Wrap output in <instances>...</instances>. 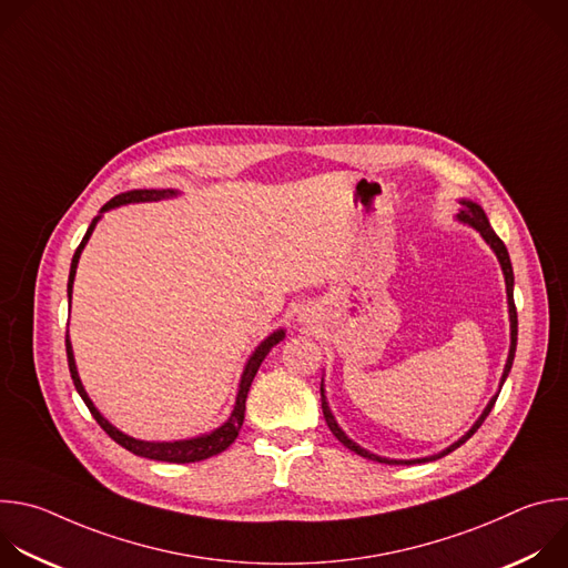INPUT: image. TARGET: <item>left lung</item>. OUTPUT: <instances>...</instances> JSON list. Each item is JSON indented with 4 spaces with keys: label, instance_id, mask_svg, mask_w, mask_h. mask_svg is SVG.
I'll use <instances>...</instances> for the list:
<instances>
[{
    "label": "left lung",
    "instance_id": "obj_1",
    "mask_svg": "<svg viewBox=\"0 0 568 568\" xmlns=\"http://www.w3.org/2000/svg\"><path fill=\"white\" fill-rule=\"evenodd\" d=\"M460 206H463V209L458 211L456 220H458V222H463V224H467V226H471V229H476V231L483 235V240L488 242L490 250L497 254V261H499L501 272H504V278H506L508 314H510V351H508L506 368H504V375H501V382H499V390L490 397L488 407L483 409V414H480V416H478V420L469 427V432H465V436H460V438H458L456 443H452L447 449H443V452H438V454H432V456H425V458H384V456H377V454H373V452H368V449L359 447L355 440H351V438L346 436V432L337 425V420H335V416H333V412H331V407H328L326 388H323V379H321V409H323V418H326V423H328L331 432L335 434V438H337L344 447H348L351 452H355V454H359V456H364V458H371V460H377V463H386V465H414V463H429V460H436V458L447 456L449 452H454L456 447H460L467 438H471V436H474V432L483 425V420L488 418V414L493 412L495 402H497V397H499V393H501V386H504V382H506V377H508V373H510V368H513V359H515V351H517V307H515V296H513V290H515L513 263H510V256H508V250H506V245H504V240L493 231L490 220H488V215H485V211H483L476 202H471V200H460Z\"/></svg>",
    "mask_w": 568,
    "mask_h": 568
}]
</instances>
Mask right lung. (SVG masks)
<instances>
[{
    "instance_id": "add662e5",
    "label": "right lung",
    "mask_w": 568,
    "mask_h": 568,
    "mask_svg": "<svg viewBox=\"0 0 568 568\" xmlns=\"http://www.w3.org/2000/svg\"><path fill=\"white\" fill-rule=\"evenodd\" d=\"M180 193L173 191V189H139V191H128V193H121L116 197H112L101 211L99 215L92 220L83 242H80L73 258H71V270H69V283H67V296H69V303H71V292H73V278H75V267H78V261H80V254H83L85 245L90 235L94 233L99 220L103 217L105 211L110 209H116V206H125V204H136V202H159V200H169V197H178ZM285 339V331H274L267 339H263L256 351L252 353V357L247 359L245 364V371H242L240 375V384H237V395H235V402H233V409H231V416L213 432L209 434H200L195 438H186V440H139V438H132L128 434H123L121 429H116L97 407L94 402L90 399L83 382H80L78 377V368H75V359H73V348H71V342H69V333H67V339H64V346H67V362H69V373H71V379H73V386L78 390V395L83 397V402L88 404V409L92 412L94 420L103 427V432L116 440L121 447H125L128 452L136 454V456H143V458H152V460H164V463H197V460H204V458H211L220 452H224L235 438H237V432L242 427V420H245V402H247V393H250V386L263 364V359L267 357V353Z\"/></svg>"
}]
</instances>
